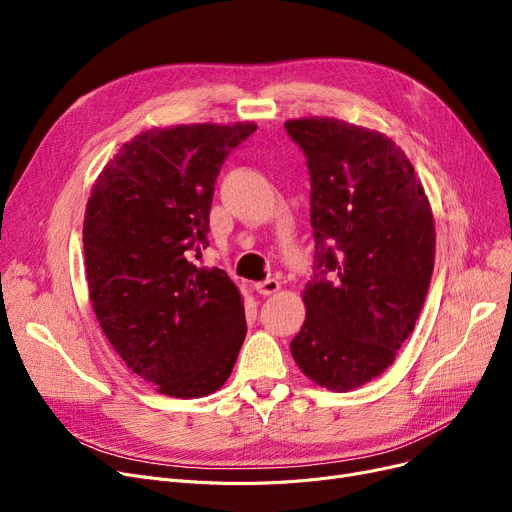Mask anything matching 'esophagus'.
<instances>
[{
	"label": "esophagus",
	"instance_id": "1",
	"mask_svg": "<svg viewBox=\"0 0 512 512\" xmlns=\"http://www.w3.org/2000/svg\"><path fill=\"white\" fill-rule=\"evenodd\" d=\"M255 290L259 294H263V297H272V294H276L280 290V282L278 280H265V282L255 284Z\"/></svg>",
	"mask_w": 512,
	"mask_h": 512
}]
</instances>
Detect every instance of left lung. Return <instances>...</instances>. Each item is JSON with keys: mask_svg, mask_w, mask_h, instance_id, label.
I'll list each match as a JSON object with an SVG mask.
<instances>
[{"mask_svg": "<svg viewBox=\"0 0 512 512\" xmlns=\"http://www.w3.org/2000/svg\"><path fill=\"white\" fill-rule=\"evenodd\" d=\"M284 126L307 157L315 232L290 353L313 384L357 390L394 363L419 319L436 259L432 205L384 132L328 116Z\"/></svg>", "mask_w": 512, "mask_h": 512, "instance_id": "obj_1", "label": "left lung"}]
</instances>
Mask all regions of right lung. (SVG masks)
Masks as SVG:
<instances>
[{
    "instance_id": "1",
    "label": "right lung",
    "mask_w": 512,
    "mask_h": 512,
    "mask_svg": "<svg viewBox=\"0 0 512 512\" xmlns=\"http://www.w3.org/2000/svg\"><path fill=\"white\" fill-rule=\"evenodd\" d=\"M253 122L149 128L120 147L87 201L89 297L120 359L172 398H201L230 378L245 342V303L207 245L213 184Z\"/></svg>"
}]
</instances>
